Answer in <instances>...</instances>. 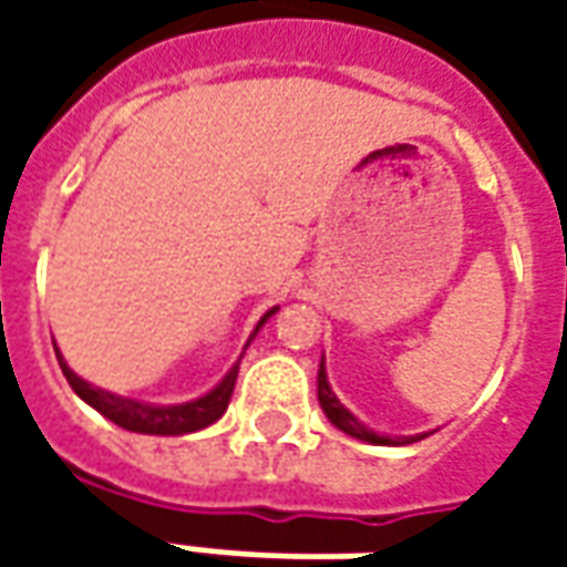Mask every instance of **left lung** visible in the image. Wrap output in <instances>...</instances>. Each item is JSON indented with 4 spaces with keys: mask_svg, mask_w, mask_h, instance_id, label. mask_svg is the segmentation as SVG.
<instances>
[{
    "mask_svg": "<svg viewBox=\"0 0 567 567\" xmlns=\"http://www.w3.org/2000/svg\"><path fill=\"white\" fill-rule=\"evenodd\" d=\"M319 404L324 410V416L331 419L333 425L346 431L349 437H358V440H368V443H394L392 437H380V434H373L370 427H364L358 422L349 410H346L340 401H337V394L331 392V385H328V377H324V364L319 368Z\"/></svg>",
    "mask_w": 567,
    "mask_h": 567,
    "instance_id": "1",
    "label": "left lung"
}]
</instances>
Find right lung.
Instances as JSON below:
<instances>
[{
    "label": "right lung",
    "mask_w": 567,
    "mask_h": 567,
    "mask_svg": "<svg viewBox=\"0 0 567 567\" xmlns=\"http://www.w3.org/2000/svg\"><path fill=\"white\" fill-rule=\"evenodd\" d=\"M276 309H270L264 319L258 321V328L264 321L270 319ZM255 328V333H258ZM56 349V346H54ZM60 358V368H63V377L72 385V392L79 394L81 401H87L93 410H100L105 419H112L115 425L127 427V431H136V434H190V431H199V427L212 425L215 419L224 416V410L230 404V394H234L236 373H239V361H236L230 373L224 377L209 394H203L190 404H175V406H154V404H140V401H130V398H121V394L105 392V389H96L91 382H84L81 377H75L72 370L66 368L63 355Z\"/></svg>",
    "instance_id": "add662e5"
}]
</instances>
